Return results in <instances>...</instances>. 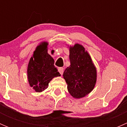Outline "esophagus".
I'll use <instances>...</instances> for the list:
<instances>
[{
  "mask_svg": "<svg viewBox=\"0 0 127 127\" xmlns=\"http://www.w3.org/2000/svg\"><path fill=\"white\" fill-rule=\"evenodd\" d=\"M58 71H59V72L60 73V74H61V75H63V72H64V68L63 67H59Z\"/></svg>",
  "mask_w": 127,
  "mask_h": 127,
  "instance_id": "34e87169",
  "label": "esophagus"
}]
</instances>
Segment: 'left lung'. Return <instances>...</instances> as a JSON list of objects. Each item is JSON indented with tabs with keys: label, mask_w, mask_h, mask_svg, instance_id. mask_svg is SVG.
Instances as JSON below:
<instances>
[{
	"label": "left lung",
	"mask_w": 127,
	"mask_h": 127,
	"mask_svg": "<svg viewBox=\"0 0 127 127\" xmlns=\"http://www.w3.org/2000/svg\"><path fill=\"white\" fill-rule=\"evenodd\" d=\"M69 67L63 73L69 93L74 98H81L90 93L96 82V69L87 51L76 43L69 47Z\"/></svg>",
	"instance_id": "8db88e82"
}]
</instances>
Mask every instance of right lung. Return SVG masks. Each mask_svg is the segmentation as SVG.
Segmentation results:
<instances>
[{
	"label": "right lung",
	"mask_w": 127,
	"mask_h": 127,
	"mask_svg": "<svg viewBox=\"0 0 127 127\" xmlns=\"http://www.w3.org/2000/svg\"><path fill=\"white\" fill-rule=\"evenodd\" d=\"M48 42H41L28 64V81L29 85L36 92H43L48 87L53 78L61 75L54 66V60L48 53Z\"/></svg>",
	"instance_id": "right-lung-1"
}]
</instances>
